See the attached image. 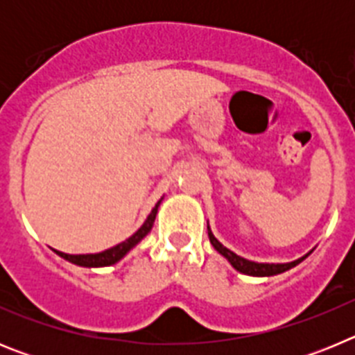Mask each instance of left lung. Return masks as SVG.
Listing matches in <instances>:
<instances>
[{"label": "left lung", "instance_id": "8db88e82", "mask_svg": "<svg viewBox=\"0 0 355 355\" xmlns=\"http://www.w3.org/2000/svg\"><path fill=\"white\" fill-rule=\"evenodd\" d=\"M208 236H209V241H211V245L215 247L216 252H220L222 256H224V258L227 259V261L231 263L234 268H236L238 272H241V274H247V275H256V277H268V275L283 274V272L290 270V268H293V266H297L300 261H304V259L307 258V254H306V256H302V258H299V259H295V261H291V263H256V261H249V259L241 258V256L234 254L233 250H229L227 247L222 245L220 241L213 236L209 225H208Z\"/></svg>", "mask_w": 355, "mask_h": 355}]
</instances>
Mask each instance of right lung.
Here are the masks:
<instances>
[{"instance_id": "right-lung-1", "label": "right lung", "mask_w": 355, "mask_h": 355, "mask_svg": "<svg viewBox=\"0 0 355 355\" xmlns=\"http://www.w3.org/2000/svg\"><path fill=\"white\" fill-rule=\"evenodd\" d=\"M162 200H158L156 202V206L153 208V211L149 213V216H147V220L144 222L142 227L137 231L135 234H131L128 240L121 241L119 245L112 247V249H106L103 250V252H96V254H65V252H60V250H55L60 258L67 259V261L74 263V265H80V266H89V268H92V266H108V265H114V263H117L119 259H122L124 256H126L128 252H130L131 249H133L137 243H139L140 240H142L144 236H146L147 233H149L150 229H153V224H155V218H156V213H158V206Z\"/></svg>"}]
</instances>
